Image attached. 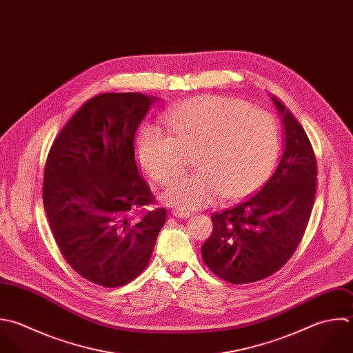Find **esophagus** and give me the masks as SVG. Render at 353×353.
I'll return each mask as SVG.
<instances>
[{
	"mask_svg": "<svg viewBox=\"0 0 353 353\" xmlns=\"http://www.w3.org/2000/svg\"><path fill=\"white\" fill-rule=\"evenodd\" d=\"M172 214H173L174 217H177V219H188V217L191 216V213H190V212H185V210H180V209H176V210H173V212H172Z\"/></svg>",
	"mask_w": 353,
	"mask_h": 353,
	"instance_id": "34e87169",
	"label": "esophagus"
}]
</instances>
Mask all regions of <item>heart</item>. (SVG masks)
I'll list each match as a JSON object with an SVG mask.
<instances>
[{
    "label": "heart",
    "instance_id": "1",
    "mask_svg": "<svg viewBox=\"0 0 353 353\" xmlns=\"http://www.w3.org/2000/svg\"><path fill=\"white\" fill-rule=\"evenodd\" d=\"M168 133L147 126L139 140V158L159 183L179 176L196 152L199 169L172 181L163 198L180 209H201L224 195L239 199L254 192L271 174L281 152L275 117L246 101L198 96L168 117Z\"/></svg>",
    "mask_w": 353,
    "mask_h": 353
}]
</instances>
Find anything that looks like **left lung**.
I'll return each mask as SVG.
<instances>
[{
  "label": "left lung",
  "instance_id": "1",
  "mask_svg": "<svg viewBox=\"0 0 353 353\" xmlns=\"http://www.w3.org/2000/svg\"><path fill=\"white\" fill-rule=\"evenodd\" d=\"M271 100L285 134L279 165L257 194L212 216L213 232L202 246L210 271L234 285L281 270L300 245L314 208L318 172L311 141L290 110L276 96Z\"/></svg>",
  "mask_w": 353,
  "mask_h": 353
}]
</instances>
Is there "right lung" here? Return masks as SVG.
I'll return each instance as SVG.
<instances>
[{
    "instance_id": "1",
    "label": "right lung",
    "mask_w": 353,
    "mask_h": 353,
    "mask_svg": "<svg viewBox=\"0 0 353 353\" xmlns=\"http://www.w3.org/2000/svg\"><path fill=\"white\" fill-rule=\"evenodd\" d=\"M155 96L103 93L65 123L49 151L42 185L45 213L65 261L81 276L118 288L147 267L166 210L154 201L134 150Z\"/></svg>"
}]
</instances>
